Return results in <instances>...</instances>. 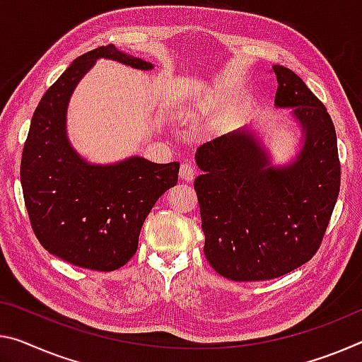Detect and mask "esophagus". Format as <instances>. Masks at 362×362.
Masks as SVG:
<instances>
[{
    "label": "esophagus",
    "instance_id": "obj_1",
    "mask_svg": "<svg viewBox=\"0 0 362 362\" xmlns=\"http://www.w3.org/2000/svg\"><path fill=\"white\" fill-rule=\"evenodd\" d=\"M179 175H180V179L185 182H192L194 179V175H197V168H194V164L192 163V160H185V163H182Z\"/></svg>",
    "mask_w": 362,
    "mask_h": 362
}]
</instances>
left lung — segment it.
<instances>
[{
  "label": "left lung",
  "instance_id": "left-lung-1",
  "mask_svg": "<svg viewBox=\"0 0 362 362\" xmlns=\"http://www.w3.org/2000/svg\"><path fill=\"white\" fill-rule=\"evenodd\" d=\"M275 106L293 107L305 146L293 164L271 168L253 135L233 132L197 151L194 180L204 256L235 282L277 279L317 253L340 192L330 114L293 71L274 66Z\"/></svg>",
  "mask_w": 362,
  "mask_h": 362
}]
</instances>
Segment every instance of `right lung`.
Masks as SVG:
<instances>
[{
  "label": "right lung",
  "instance_id": "add662e5",
  "mask_svg": "<svg viewBox=\"0 0 362 362\" xmlns=\"http://www.w3.org/2000/svg\"><path fill=\"white\" fill-rule=\"evenodd\" d=\"M98 57L141 71L153 64L106 45L78 56L40 100L22 151L21 183L33 233L45 250L74 266L109 272L139 248L154 203L177 185L179 163L130 158L90 165L66 139V107L83 74Z\"/></svg>",
  "mask_w": 362,
  "mask_h": 362
}]
</instances>
